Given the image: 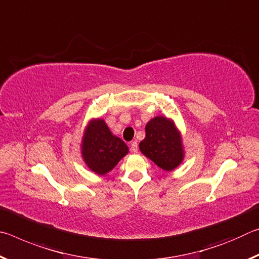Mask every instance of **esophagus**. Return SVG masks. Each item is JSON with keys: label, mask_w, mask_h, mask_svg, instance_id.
Masks as SVG:
<instances>
[{"label": "esophagus", "mask_w": 259, "mask_h": 259, "mask_svg": "<svg viewBox=\"0 0 259 259\" xmlns=\"http://www.w3.org/2000/svg\"><path fill=\"white\" fill-rule=\"evenodd\" d=\"M130 147H131V151H133L134 153H137L138 152V144H137V142L131 143Z\"/></svg>", "instance_id": "34e87169"}]
</instances>
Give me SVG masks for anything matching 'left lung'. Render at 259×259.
Segmentation results:
<instances>
[{"label":"left lung","mask_w":259,"mask_h":259,"mask_svg":"<svg viewBox=\"0 0 259 259\" xmlns=\"http://www.w3.org/2000/svg\"><path fill=\"white\" fill-rule=\"evenodd\" d=\"M146 137L139 143L144 155L165 171L176 169L184 160L182 136L174 121L155 116L145 126Z\"/></svg>","instance_id":"left-lung-1"}]
</instances>
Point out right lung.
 <instances>
[{"label":"right lung","instance_id":"1","mask_svg":"<svg viewBox=\"0 0 259 259\" xmlns=\"http://www.w3.org/2000/svg\"><path fill=\"white\" fill-rule=\"evenodd\" d=\"M129 148L123 140L112 134L102 119L88 123L81 144V154L91 171L104 176L128 154Z\"/></svg>","mask_w":259,"mask_h":259}]
</instances>
